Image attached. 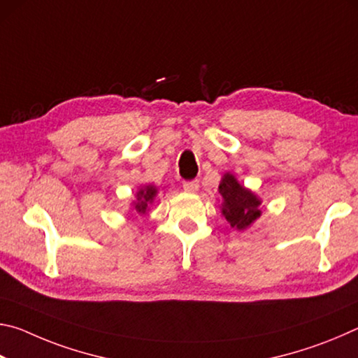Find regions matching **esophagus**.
Masks as SVG:
<instances>
[{
	"instance_id": "esophagus-1",
	"label": "esophagus",
	"mask_w": 358,
	"mask_h": 358,
	"mask_svg": "<svg viewBox=\"0 0 358 358\" xmlns=\"http://www.w3.org/2000/svg\"><path fill=\"white\" fill-rule=\"evenodd\" d=\"M183 189H185L186 192H196V191H199V181H197V180L185 181V183H183Z\"/></svg>"
}]
</instances>
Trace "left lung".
Returning a JSON list of instances; mask_svg holds the SVG:
<instances>
[{
    "label": "left lung",
    "instance_id": "obj_1",
    "mask_svg": "<svg viewBox=\"0 0 358 358\" xmlns=\"http://www.w3.org/2000/svg\"><path fill=\"white\" fill-rule=\"evenodd\" d=\"M221 213L230 227L245 232L262 216V199L240 183L234 173L226 172L220 181Z\"/></svg>",
    "mask_w": 358,
    "mask_h": 358
}]
</instances>
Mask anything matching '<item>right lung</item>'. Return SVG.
<instances>
[{
    "instance_id": "right-lung-1",
    "label": "right lung",
    "mask_w": 358,
    "mask_h": 358,
    "mask_svg": "<svg viewBox=\"0 0 358 358\" xmlns=\"http://www.w3.org/2000/svg\"><path fill=\"white\" fill-rule=\"evenodd\" d=\"M156 196H157V187L155 185L141 186L136 192V199L131 202L132 210H134L138 216L145 215L147 211H150V205L153 203Z\"/></svg>"
}]
</instances>
